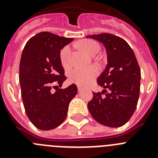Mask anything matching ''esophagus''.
Masks as SVG:
<instances>
[{
    "label": "esophagus",
    "instance_id": "esophagus-1",
    "mask_svg": "<svg viewBox=\"0 0 158 158\" xmlns=\"http://www.w3.org/2000/svg\"><path fill=\"white\" fill-rule=\"evenodd\" d=\"M77 89H78V91L81 92V91H82V89H82L81 86H77Z\"/></svg>",
    "mask_w": 158,
    "mask_h": 158
}]
</instances>
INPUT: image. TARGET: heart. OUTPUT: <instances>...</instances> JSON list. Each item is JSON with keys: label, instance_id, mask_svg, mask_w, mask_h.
I'll use <instances>...</instances> for the list:
<instances>
[{"label": "heart", "instance_id": "1", "mask_svg": "<svg viewBox=\"0 0 158 158\" xmlns=\"http://www.w3.org/2000/svg\"><path fill=\"white\" fill-rule=\"evenodd\" d=\"M79 47L90 55H95L100 51V47L98 43L90 40H83L79 43ZM71 48L69 46L63 47L60 52V61L65 69L70 66ZM98 74V69L91 66L88 69H74L69 73V81L79 86H85Z\"/></svg>", "mask_w": 158, "mask_h": 158}]
</instances>
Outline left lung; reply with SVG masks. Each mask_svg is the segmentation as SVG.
I'll return each instance as SVG.
<instances>
[{
	"mask_svg": "<svg viewBox=\"0 0 158 158\" xmlns=\"http://www.w3.org/2000/svg\"><path fill=\"white\" fill-rule=\"evenodd\" d=\"M105 47L107 65L97 78L100 93H93L88 108L95 120L109 127H119L133 115L140 93L141 70L133 50L123 39L101 33L88 35Z\"/></svg>",
	"mask_w": 158,
	"mask_h": 158,
	"instance_id": "8db88e82",
	"label": "left lung"
}]
</instances>
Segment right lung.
Returning <instances> with one entry per match:
<instances>
[{
    "label": "right lung",
    "instance_id": "1",
    "mask_svg": "<svg viewBox=\"0 0 158 158\" xmlns=\"http://www.w3.org/2000/svg\"><path fill=\"white\" fill-rule=\"evenodd\" d=\"M73 40L43 31L31 38L23 50L19 75L22 100L27 117L38 129L49 131L62 124L77 93L74 84L58 89L66 79L60 52Z\"/></svg>",
    "mask_w": 158,
    "mask_h": 158
}]
</instances>
